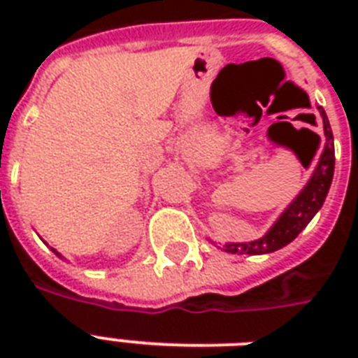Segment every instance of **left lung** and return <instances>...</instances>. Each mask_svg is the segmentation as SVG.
<instances>
[{
  "label": "left lung",
  "mask_w": 358,
  "mask_h": 358,
  "mask_svg": "<svg viewBox=\"0 0 358 358\" xmlns=\"http://www.w3.org/2000/svg\"><path fill=\"white\" fill-rule=\"evenodd\" d=\"M317 111L323 119L325 146H323L320 162H317L308 184L303 187L299 195L295 196L294 202L284 210L282 215L277 219V223L267 230L266 236H262L260 239H255V241H249V243H227L224 245L227 252H232V255H236V252L238 255H267V252L282 249L284 245L292 243L299 236L301 230L310 223L317 210L323 206L334 174V139L325 109L317 106Z\"/></svg>",
  "instance_id": "8db88e82"
}]
</instances>
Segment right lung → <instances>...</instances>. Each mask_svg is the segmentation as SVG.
Listing matches in <instances>:
<instances>
[{
    "mask_svg": "<svg viewBox=\"0 0 358 358\" xmlns=\"http://www.w3.org/2000/svg\"><path fill=\"white\" fill-rule=\"evenodd\" d=\"M53 252H55V255H57V256H59V258H61V255H59V252H57V250H55V249H53Z\"/></svg>",
    "mask_w": 358,
    "mask_h": 358,
    "instance_id": "right-lung-1",
    "label": "right lung"
}]
</instances>
